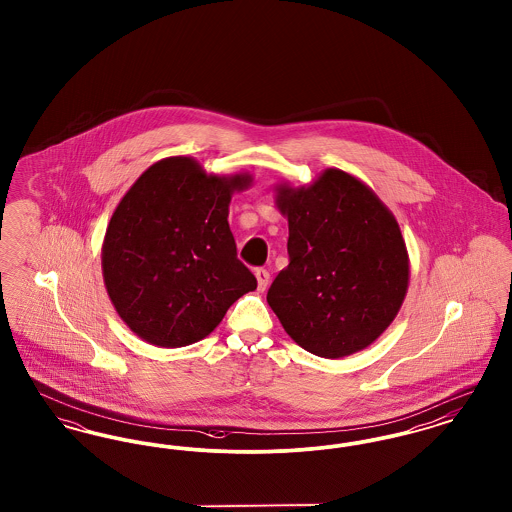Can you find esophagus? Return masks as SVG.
Returning a JSON list of instances; mask_svg holds the SVG:
<instances>
[{
    "mask_svg": "<svg viewBox=\"0 0 512 512\" xmlns=\"http://www.w3.org/2000/svg\"><path fill=\"white\" fill-rule=\"evenodd\" d=\"M255 278H257L259 292H265V290H267L268 282H270V272L265 270V268H257V270H255Z\"/></svg>",
    "mask_w": 512,
    "mask_h": 512,
    "instance_id": "obj_1",
    "label": "esophagus"
}]
</instances>
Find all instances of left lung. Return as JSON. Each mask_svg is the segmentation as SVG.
<instances>
[{"mask_svg":"<svg viewBox=\"0 0 512 512\" xmlns=\"http://www.w3.org/2000/svg\"><path fill=\"white\" fill-rule=\"evenodd\" d=\"M288 219L290 265L272 282L268 305L305 351L341 359L378 340L409 290L401 228L363 180L326 169L307 186H274Z\"/></svg>","mask_w":512,"mask_h":512,"instance_id":"left-lung-1","label":"left lung"}]
</instances>
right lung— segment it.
<instances>
[{"mask_svg": "<svg viewBox=\"0 0 512 512\" xmlns=\"http://www.w3.org/2000/svg\"><path fill=\"white\" fill-rule=\"evenodd\" d=\"M249 172H207L194 157L153 163L122 195L101 245L107 295L122 322L157 347L207 338L255 276L236 255L230 199Z\"/></svg>", "mask_w": 512, "mask_h": 512, "instance_id": "1", "label": "right lung"}]
</instances>
